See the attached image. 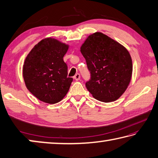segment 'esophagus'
<instances>
[{"label":"esophagus","mask_w":158,"mask_h":158,"mask_svg":"<svg viewBox=\"0 0 158 158\" xmlns=\"http://www.w3.org/2000/svg\"><path fill=\"white\" fill-rule=\"evenodd\" d=\"M74 79L75 80H79L80 79V74L79 73L76 74L74 76Z\"/></svg>","instance_id":"1"}]
</instances>
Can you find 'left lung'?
<instances>
[{
    "instance_id": "obj_1",
    "label": "left lung",
    "mask_w": 158,
    "mask_h": 158,
    "mask_svg": "<svg viewBox=\"0 0 158 158\" xmlns=\"http://www.w3.org/2000/svg\"><path fill=\"white\" fill-rule=\"evenodd\" d=\"M81 52L90 74L85 86L93 98L104 102L118 99L132 77V62L128 51L107 35L97 32L88 37Z\"/></svg>"
}]
</instances>
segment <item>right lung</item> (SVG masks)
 <instances>
[{"label": "right lung", "instance_id": "right-lung-1", "mask_svg": "<svg viewBox=\"0 0 158 158\" xmlns=\"http://www.w3.org/2000/svg\"><path fill=\"white\" fill-rule=\"evenodd\" d=\"M68 46L46 38L35 46L26 58L23 77L27 89L44 102L55 104L66 95L73 79L68 77L63 56Z\"/></svg>", "mask_w": 158, "mask_h": 158}]
</instances>
